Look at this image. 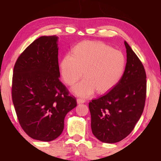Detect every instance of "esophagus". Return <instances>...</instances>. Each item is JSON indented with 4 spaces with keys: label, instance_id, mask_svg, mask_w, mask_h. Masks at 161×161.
Here are the masks:
<instances>
[{
    "label": "esophagus",
    "instance_id": "34e87169",
    "mask_svg": "<svg viewBox=\"0 0 161 161\" xmlns=\"http://www.w3.org/2000/svg\"><path fill=\"white\" fill-rule=\"evenodd\" d=\"M76 101H77L78 103H85V101H86L85 99H80V98H78Z\"/></svg>",
    "mask_w": 161,
    "mask_h": 161
}]
</instances>
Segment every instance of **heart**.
<instances>
[{
	"label": "heart",
	"mask_w": 161,
	"mask_h": 161,
	"mask_svg": "<svg viewBox=\"0 0 161 161\" xmlns=\"http://www.w3.org/2000/svg\"><path fill=\"white\" fill-rule=\"evenodd\" d=\"M73 54L63 57L61 75L66 84L72 85L84 76L85 79L73 87L80 97H89L97 91L103 93L118 84L125 66V58L119 50L103 42L84 41L74 49Z\"/></svg>",
	"instance_id": "1"
}]
</instances>
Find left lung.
<instances>
[{"instance_id":"1","label":"left lung","mask_w":161,"mask_h":161,"mask_svg":"<svg viewBox=\"0 0 161 161\" xmlns=\"http://www.w3.org/2000/svg\"><path fill=\"white\" fill-rule=\"evenodd\" d=\"M127 62L124 75L113 89L89 103L91 130L105 143H115L132 131L143 112L147 75L142 62L125 41Z\"/></svg>"}]
</instances>
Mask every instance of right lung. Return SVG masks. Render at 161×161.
<instances>
[{"label":"right lung","instance_id":"right-lung-1","mask_svg":"<svg viewBox=\"0 0 161 161\" xmlns=\"http://www.w3.org/2000/svg\"><path fill=\"white\" fill-rule=\"evenodd\" d=\"M58 37L42 36L17 58L12 100L21 127L30 137L50 142L64 130L66 115L77 105L59 80Z\"/></svg>","mask_w":161,"mask_h":161}]
</instances>
